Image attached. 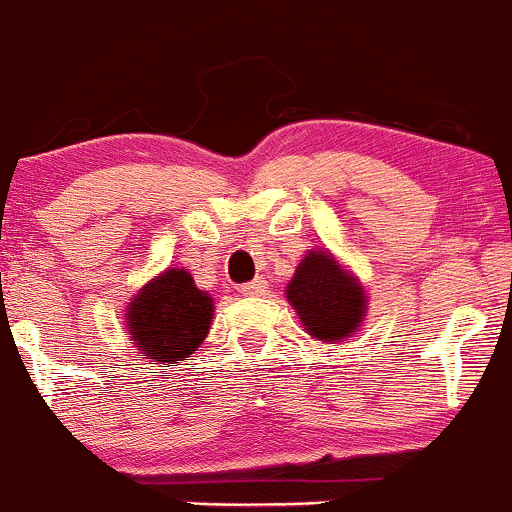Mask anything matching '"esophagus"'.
I'll use <instances>...</instances> for the list:
<instances>
[{"mask_svg": "<svg viewBox=\"0 0 512 512\" xmlns=\"http://www.w3.org/2000/svg\"><path fill=\"white\" fill-rule=\"evenodd\" d=\"M240 291H243V296H262V293L267 291V281L255 279V281H250V284H245Z\"/></svg>", "mask_w": 512, "mask_h": 512, "instance_id": "1", "label": "esophagus"}]
</instances>
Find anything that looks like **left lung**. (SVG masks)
<instances>
[{"instance_id":"8db88e82","label":"left lung","mask_w":512,"mask_h":512,"mask_svg":"<svg viewBox=\"0 0 512 512\" xmlns=\"http://www.w3.org/2000/svg\"><path fill=\"white\" fill-rule=\"evenodd\" d=\"M303 330L317 342L337 344L361 327L368 298L361 281L339 267L330 250H310L286 286Z\"/></svg>"}]
</instances>
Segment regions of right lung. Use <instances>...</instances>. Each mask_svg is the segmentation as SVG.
<instances>
[{"label": "right lung", "mask_w": 512, "mask_h": 512, "mask_svg": "<svg viewBox=\"0 0 512 512\" xmlns=\"http://www.w3.org/2000/svg\"><path fill=\"white\" fill-rule=\"evenodd\" d=\"M127 332L144 356L168 363L187 361L209 334L214 301L199 291L187 269H166L127 305ZM182 366V363H180Z\"/></svg>", "instance_id": "1"}]
</instances>
